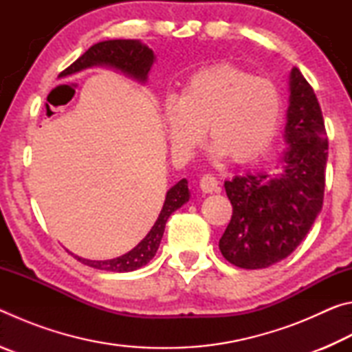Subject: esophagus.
<instances>
[{"mask_svg": "<svg viewBox=\"0 0 352 352\" xmlns=\"http://www.w3.org/2000/svg\"><path fill=\"white\" fill-rule=\"evenodd\" d=\"M200 189L204 190V192H216L219 189L217 178L211 174H205L200 178Z\"/></svg>", "mask_w": 352, "mask_h": 352, "instance_id": "1", "label": "esophagus"}]
</instances>
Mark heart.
Instances as JSON below:
<instances>
[{
	"mask_svg": "<svg viewBox=\"0 0 352 352\" xmlns=\"http://www.w3.org/2000/svg\"><path fill=\"white\" fill-rule=\"evenodd\" d=\"M283 94L269 79L230 63L200 68L177 99L164 104L166 132L174 152L190 155L206 136L211 153L250 163L269 151L283 119Z\"/></svg>",
	"mask_w": 352,
	"mask_h": 352,
	"instance_id": "obj_1",
	"label": "heart"
}]
</instances>
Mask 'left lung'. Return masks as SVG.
Listing matches in <instances>:
<instances>
[{
    "mask_svg": "<svg viewBox=\"0 0 352 352\" xmlns=\"http://www.w3.org/2000/svg\"><path fill=\"white\" fill-rule=\"evenodd\" d=\"M287 148L273 174L225 182L233 216L219 241L223 258L241 269H265L305 239L323 206L327 136L312 87L296 67L289 74Z\"/></svg>",
    "mask_w": 352,
    "mask_h": 352,
    "instance_id": "left-lung-1",
    "label": "left lung"
}]
</instances>
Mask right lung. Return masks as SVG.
<instances>
[{"mask_svg":"<svg viewBox=\"0 0 352 352\" xmlns=\"http://www.w3.org/2000/svg\"><path fill=\"white\" fill-rule=\"evenodd\" d=\"M153 62V51L147 45L141 43L140 40H107L93 45L85 54L77 58L73 65H69L58 77L76 74L82 69L91 67H109L118 71V73H122L124 76L130 77V79L140 83H146L148 71H151ZM189 197L190 192L188 189V180L183 178V180L174 184V186L166 192V200L162 211H160L157 222L153 223L144 239H142L135 248L130 250L129 253L118 256L115 259L107 261H90L79 258V256H76V258L79 259L82 264L107 272L122 273L141 269V267L146 265L147 262L153 258L155 253H157L164 233L166 222H168L170 214L186 204Z\"/></svg>","mask_w":352,"mask_h":352,"instance_id":"obj_1","label":"right lung"}]
</instances>
